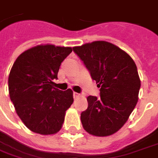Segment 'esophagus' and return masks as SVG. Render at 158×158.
<instances>
[{
    "label": "esophagus",
    "mask_w": 158,
    "mask_h": 158,
    "mask_svg": "<svg viewBox=\"0 0 158 158\" xmlns=\"http://www.w3.org/2000/svg\"><path fill=\"white\" fill-rule=\"evenodd\" d=\"M80 96V94H78V93H74L73 94V97H74V98H79Z\"/></svg>",
    "instance_id": "obj_1"
}]
</instances>
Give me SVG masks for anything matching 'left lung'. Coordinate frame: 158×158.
<instances>
[{"instance_id":"8db88e82","label":"left lung","mask_w":158,"mask_h":158,"mask_svg":"<svg viewBox=\"0 0 158 158\" xmlns=\"http://www.w3.org/2000/svg\"><path fill=\"white\" fill-rule=\"evenodd\" d=\"M73 51L100 88L99 98H87L89 106L80 116L83 127L95 136L113 135L125 125L137 104V66L125 52L104 41L74 47Z\"/></svg>"}]
</instances>
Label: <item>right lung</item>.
<instances>
[{"label":"right lung","mask_w":158,"mask_h":158,"mask_svg":"<svg viewBox=\"0 0 158 158\" xmlns=\"http://www.w3.org/2000/svg\"><path fill=\"white\" fill-rule=\"evenodd\" d=\"M71 48L40 45L25 51L10 72L9 94L21 120L33 132L53 135L61 129L65 110L74 102L71 89L53 87Z\"/></svg>","instance_id":"add662e5"}]
</instances>
